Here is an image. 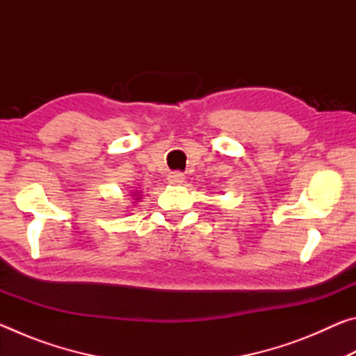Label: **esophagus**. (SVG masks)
Segmentation results:
<instances>
[{
	"label": "esophagus",
	"mask_w": 356,
	"mask_h": 356,
	"mask_svg": "<svg viewBox=\"0 0 356 356\" xmlns=\"http://www.w3.org/2000/svg\"><path fill=\"white\" fill-rule=\"evenodd\" d=\"M184 180H185V176L179 171H174V172L168 174V182H170L171 185H180L184 182Z\"/></svg>",
	"instance_id": "obj_1"
}]
</instances>
